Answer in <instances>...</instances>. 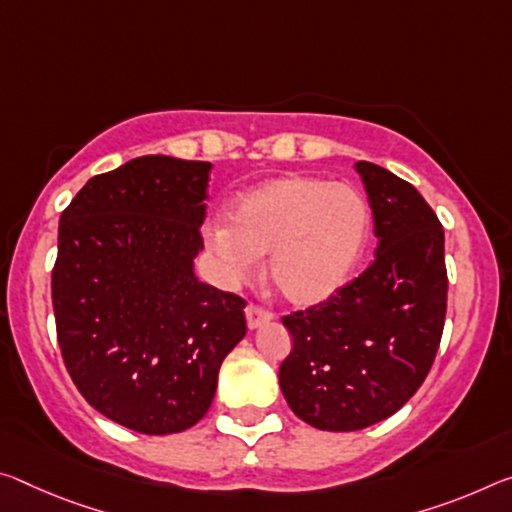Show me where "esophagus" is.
I'll use <instances>...</instances> for the list:
<instances>
[{
	"label": "esophagus",
	"mask_w": 512,
	"mask_h": 512,
	"mask_svg": "<svg viewBox=\"0 0 512 512\" xmlns=\"http://www.w3.org/2000/svg\"><path fill=\"white\" fill-rule=\"evenodd\" d=\"M271 319H273L271 312L262 310V307H257V305H248L246 307V321H248V328L250 330L264 326V323H269Z\"/></svg>",
	"instance_id": "obj_1"
}]
</instances>
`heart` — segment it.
<instances>
[{"mask_svg":"<svg viewBox=\"0 0 512 512\" xmlns=\"http://www.w3.org/2000/svg\"><path fill=\"white\" fill-rule=\"evenodd\" d=\"M371 209L351 184L282 175L250 189L207 230L227 278L246 280L266 257V278L296 307L337 296L367 253Z\"/></svg>","mask_w":512,"mask_h":512,"instance_id":"1","label":"heart"}]
</instances>
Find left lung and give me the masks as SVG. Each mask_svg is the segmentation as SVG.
<instances>
[{
  "label": "left lung",
  "instance_id": "left-lung-1",
  "mask_svg": "<svg viewBox=\"0 0 512 512\" xmlns=\"http://www.w3.org/2000/svg\"><path fill=\"white\" fill-rule=\"evenodd\" d=\"M369 196L376 259L337 296L282 323L294 346L280 389L319 431H360L401 410L424 383L446 316L444 230L410 182L355 164Z\"/></svg>",
  "mask_w": 512,
  "mask_h": 512
}]
</instances>
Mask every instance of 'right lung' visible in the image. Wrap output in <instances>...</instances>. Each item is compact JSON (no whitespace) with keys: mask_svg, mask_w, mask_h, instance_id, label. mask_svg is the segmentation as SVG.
Wrapping results in <instances>:
<instances>
[{"mask_svg":"<svg viewBox=\"0 0 512 512\" xmlns=\"http://www.w3.org/2000/svg\"><path fill=\"white\" fill-rule=\"evenodd\" d=\"M209 161L148 154L86 182L59 223L52 305L72 383L145 435L191 428L246 335V300L193 273Z\"/></svg>","mask_w":512,"mask_h":512,"instance_id":"right-lung-1","label":"right lung"}]
</instances>
